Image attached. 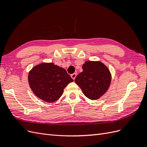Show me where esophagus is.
Instances as JSON below:
<instances>
[{
  "mask_svg": "<svg viewBox=\"0 0 147 147\" xmlns=\"http://www.w3.org/2000/svg\"><path fill=\"white\" fill-rule=\"evenodd\" d=\"M70 76H71V77H72V78L74 80H75V78H76V77H77V74H75V73H74V74H72V75H70Z\"/></svg>",
  "mask_w": 147,
  "mask_h": 147,
  "instance_id": "obj_1",
  "label": "esophagus"
}]
</instances>
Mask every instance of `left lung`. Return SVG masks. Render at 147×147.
<instances>
[{
    "label": "left lung",
    "mask_w": 147,
    "mask_h": 147,
    "mask_svg": "<svg viewBox=\"0 0 147 147\" xmlns=\"http://www.w3.org/2000/svg\"><path fill=\"white\" fill-rule=\"evenodd\" d=\"M83 72L75 79L86 97L97 100L107 91L112 75L104 64L100 61H86L82 66Z\"/></svg>",
    "instance_id": "obj_1"
}]
</instances>
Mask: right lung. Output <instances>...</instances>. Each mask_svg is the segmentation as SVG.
Here are the masks:
<instances>
[{
  "label": "right lung",
  "instance_id": "add662e5",
  "mask_svg": "<svg viewBox=\"0 0 147 147\" xmlns=\"http://www.w3.org/2000/svg\"><path fill=\"white\" fill-rule=\"evenodd\" d=\"M73 81L64 69L51 63L35 65L28 75L29 86L35 95L48 103L59 99L65 87Z\"/></svg>",
  "mask_w": 147,
  "mask_h": 147
}]
</instances>
